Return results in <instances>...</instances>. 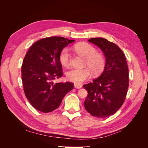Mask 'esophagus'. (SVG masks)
Instances as JSON below:
<instances>
[{"label": "esophagus", "mask_w": 148, "mask_h": 148, "mask_svg": "<svg viewBox=\"0 0 148 148\" xmlns=\"http://www.w3.org/2000/svg\"><path fill=\"white\" fill-rule=\"evenodd\" d=\"M74 86H75V88H77V89H79V88H81L82 87V84H79L75 83V84H74Z\"/></svg>", "instance_id": "34e87169"}]
</instances>
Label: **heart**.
Here are the masks:
<instances>
[{"mask_svg":"<svg viewBox=\"0 0 148 148\" xmlns=\"http://www.w3.org/2000/svg\"><path fill=\"white\" fill-rule=\"evenodd\" d=\"M73 48L77 53L86 57L84 66L88 68L71 69L66 73L68 80L77 84L81 83L90 77V71L95 76L102 73L105 67L106 60L104 56L97 52L95 47L87 42H79L76 44ZM59 60L61 64L65 67L70 65L71 53L67 47L64 48L60 52Z\"/></svg>","mask_w":148,"mask_h":148,"instance_id":"obj_1","label":"heart"}]
</instances>
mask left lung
Wrapping results in <instances>:
<instances>
[{
  "instance_id": "left-lung-1",
  "label": "left lung",
  "mask_w": 148,
  "mask_h": 148,
  "mask_svg": "<svg viewBox=\"0 0 148 148\" xmlns=\"http://www.w3.org/2000/svg\"><path fill=\"white\" fill-rule=\"evenodd\" d=\"M88 41L101 48L106 63L99 78L83 85L88 91L84 107L94 117L105 118L114 114L125 101L129 86L128 65L124 53L115 44L102 38Z\"/></svg>"
}]
</instances>
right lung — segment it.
<instances>
[{"label":"right lung","mask_w":148,"mask_h":148,"mask_svg":"<svg viewBox=\"0 0 148 148\" xmlns=\"http://www.w3.org/2000/svg\"><path fill=\"white\" fill-rule=\"evenodd\" d=\"M73 41L58 36L43 38L31 46L24 58L21 79L25 96L30 104L42 112L58 108L65 95L74 87L70 82H52L63 75L60 52Z\"/></svg>","instance_id":"1"}]
</instances>
